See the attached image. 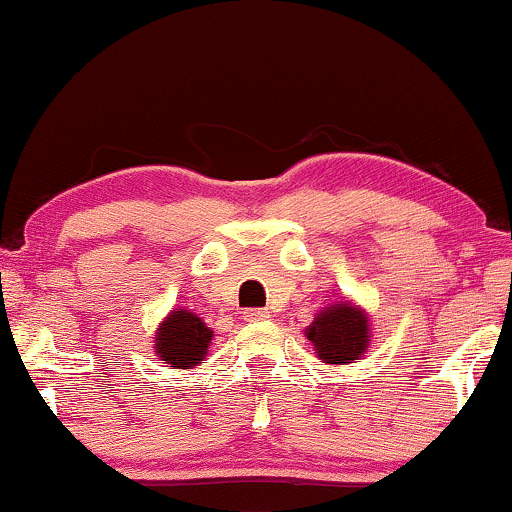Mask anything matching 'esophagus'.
Instances as JSON below:
<instances>
[{"label":"esophagus","instance_id":"34e87169","mask_svg":"<svg viewBox=\"0 0 512 512\" xmlns=\"http://www.w3.org/2000/svg\"><path fill=\"white\" fill-rule=\"evenodd\" d=\"M269 318V311L266 308H248L246 313H243V320L246 322H262Z\"/></svg>","mask_w":512,"mask_h":512}]
</instances>
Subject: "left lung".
Returning a JSON list of instances; mask_svg holds the SVG:
<instances>
[{"mask_svg":"<svg viewBox=\"0 0 512 512\" xmlns=\"http://www.w3.org/2000/svg\"><path fill=\"white\" fill-rule=\"evenodd\" d=\"M304 336L325 364H352L371 345V318L350 299L334 301L315 315Z\"/></svg>","mask_w":512,"mask_h":512,"instance_id":"obj_1","label":"left lung"}]
</instances>
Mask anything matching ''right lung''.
<instances>
[{
    "instance_id": "right-lung-1",
    "label": "right lung",
    "mask_w": 512,
    "mask_h": 512,
    "mask_svg": "<svg viewBox=\"0 0 512 512\" xmlns=\"http://www.w3.org/2000/svg\"><path fill=\"white\" fill-rule=\"evenodd\" d=\"M213 329L187 308H174L155 329L153 352L162 364L174 369H194L206 362Z\"/></svg>"
}]
</instances>
